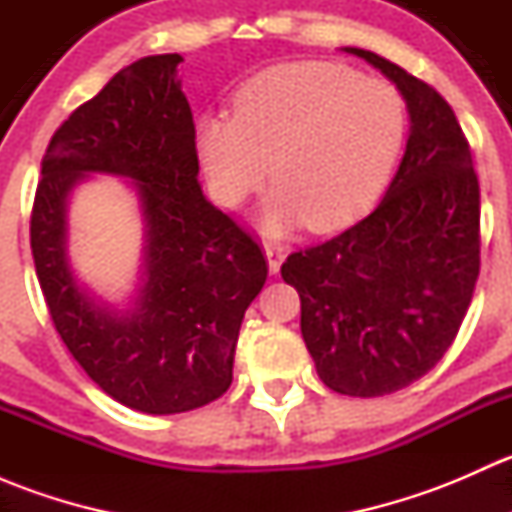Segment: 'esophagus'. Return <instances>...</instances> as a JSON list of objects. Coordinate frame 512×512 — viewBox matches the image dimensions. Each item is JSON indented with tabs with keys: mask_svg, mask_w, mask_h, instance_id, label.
<instances>
[{
	"mask_svg": "<svg viewBox=\"0 0 512 512\" xmlns=\"http://www.w3.org/2000/svg\"><path fill=\"white\" fill-rule=\"evenodd\" d=\"M265 255H267V267H270V275H277L285 262L287 250L282 245H275V242H265Z\"/></svg>",
	"mask_w": 512,
	"mask_h": 512,
	"instance_id": "34e87169",
	"label": "esophagus"
}]
</instances>
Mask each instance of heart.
Returning a JSON list of instances; mask_svg holds the SVG:
<instances>
[{
  "mask_svg": "<svg viewBox=\"0 0 512 512\" xmlns=\"http://www.w3.org/2000/svg\"><path fill=\"white\" fill-rule=\"evenodd\" d=\"M404 131V103L384 81L337 64H287L247 81L235 116L200 118L198 156L215 198L230 208L272 175L277 190L262 215L270 232L299 218L334 230L384 190Z\"/></svg>",
  "mask_w": 512,
  "mask_h": 512,
  "instance_id": "heart-1",
  "label": "heart"
}]
</instances>
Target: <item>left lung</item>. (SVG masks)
Here are the masks:
<instances>
[{
	"label": "left lung",
	"mask_w": 512,
	"mask_h": 512,
	"mask_svg": "<svg viewBox=\"0 0 512 512\" xmlns=\"http://www.w3.org/2000/svg\"><path fill=\"white\" fill-rule=\"evenodd\" d=\"M361 56L404 96L411 133L384 200L342 235L292 252L317 374L344 396H386L448 352L480 272V188L471 146L446 98L374 51Z\"/></svg>",
	"instance_id": "obj_1"
}]
</instances>
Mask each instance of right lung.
Returning <instances> with one entry per match:
<instances>
[{
    "label": "right lung",
    "instance_id": "add662e5",
    "mask_svg": "<svg viewBox=\"0 0 512 512\" xmlns=\"http://www.w3.org/2000/svg\"><path fill=\"white\" fill-rule=\"evenodd\" d=\"M180 61H133L81 103L51 136L32 208L36 277L66 349L118 404L160 416L230 389L242 317L267 280L260 245L198 183ZM86 172L131 177L142 200L147 272L131 313L98 305L70 272L65 200Z\"/></svg>",
    "mask_w": 512,
    "mask_h": 512
}]
</instances>
